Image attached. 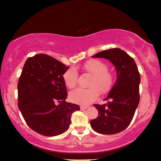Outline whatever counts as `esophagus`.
I'll use <instances>...</instances> for the list:
<instances>
[{
    "label": "esophagus",
    "mask_w": 161,
    "mask_h": 161,
    "mask_svg": "<svg viewBox=\"0 0 161 161\" xmlns=\"http://www.w3.org/2000/svg\"><path fill=\"white\" fill-rule=\"evenodd\" d=\"M80 110H86V109L88 108V107H87V106H84V105H80Z\"/></svg>",
    "instance_id": "34e87169"
}]
</instances>
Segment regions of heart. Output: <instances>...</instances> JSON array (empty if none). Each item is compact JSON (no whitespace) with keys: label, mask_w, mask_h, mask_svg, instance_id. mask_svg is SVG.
Segmentation results:
<instances>
[{"label":"heart","mask_w":161,"mask_h":161,"mask_svg":"<svg viewBox=\"0 0 161 161\" xmlns=\"http://www.w3.org/2000/svg\"><path fill=\"white\" fill-rule=\"evenodd\" d=\"M85 70L92 75L87 89L77 88L71 91L69 94L71 102L75 104L86 105L95 101L98 96V90L101 93L108 92L112 86L113 76L108 71V66L98 59H91L84 65ZM77 69L71 67L63 74V80L69 88L72 89L77 85Z\"/></svg>","instance_id":"obj_1"}]
</instances>
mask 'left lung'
Returning a JSON list of instances; mask_svg holds the SVG:
<instances>
[{
	"instance_id": "1",
	"label": "left lung",
	"mask_w": 161,
	"mask_h": 161,
	"mask_svg": "<svg viewBox=\"0 0 161 161\" xmlns=\"http://www.w3.org/2000/svg\"><path fill=\"white\" fill-rule=\"evenodd\" d=\"M92 57L110 60L116 67L117 79L104 99L108 103L93 105L98 110V116L90 121V125L99 134H117L130 125L138 107L140 73L134 59L120 48L101 51Z\"/></svg>"
}]
</instances>
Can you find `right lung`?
<instances>
[{
  "label": "right lung",
  "instance_id": "obj_1",
  "mask_svg": "<svg viewBox=\"0 0 161 161\" xmlns=\"http://www.w3.org/2000/svg\"><path fill=\"white\" fill-rule=\"evenodd\" d=\"M69 68L44 53L29 57L24 65L18 83V107L27 125L43 136L63 134L70 125L71 114L80 110L65 102L63 74Z\"/></svg>",
  "mask_w": 161,
  "mask_h": 161
}]
</instances>
